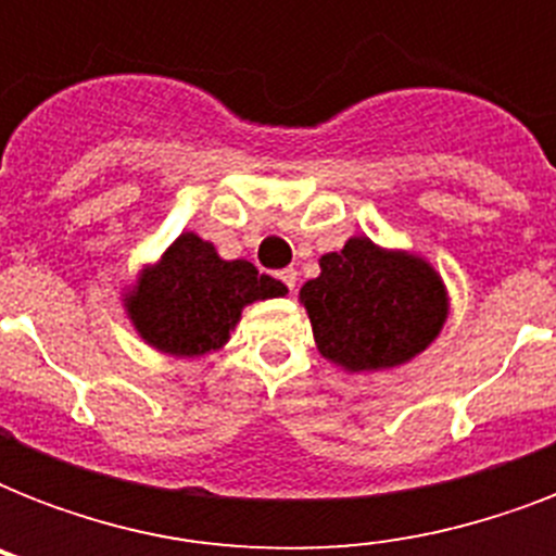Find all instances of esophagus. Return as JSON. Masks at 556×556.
<instances>
[{
    "label": "esophagus",
    "mask_w": 556,
    "mask_h": 556,
    "mask_svg": "<svg viewBox=\"0 0 556 556\" xmlns=\"http://www.w3.org/2000/svg\"><path fill=\"white\" fill-rule=\"evenodd\" d=\"M277 279H279V282H282V286L288 288V291H294V286H296V270H294V268L277 270Z\"/></svg>",
    "instance_id": "1"
}]
</instances>
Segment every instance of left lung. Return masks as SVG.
<instances>
[{"mask_svg": "<svg viewBox=\"0 0 556 556\" xmlns=\"http://www.w3.org/2000/svg\"><path fill=\"white\" fill-rule=\"evenodd\" d=\"M323 357L349 371L397 366L430 346L447 317L439 274L418 256L355 236L326 253L300 291Z\"/></svg>", "mask_w": 556, "mask_h": 556, "instance_id": "8db88e82", "label": "left lung"}]
</instances>
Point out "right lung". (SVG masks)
Returning a JSON list of instances; mask_svg holds the SVG:
<instances>
[{"label": "right lung", "instance_id": "obj_1", "mask_svg": "<svg viewBox=\"0 0 556 556\" xmlns=\"http://www.w3.org/2000/svg\"><path fill=\"white\" fill-rule=\"evenodd\" d=\"M282 294L286 286L260 274L251 262L218 260L213 244L181 233L138 282L129 296V317L155 349L195 357L230 338L244 305Z\"/></svg>", "mask_w": 556, "mask_h": 556}]
</instances>
